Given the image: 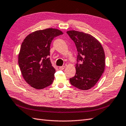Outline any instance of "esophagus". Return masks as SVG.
Wrapping results in <instances>:
<instances>
[{
	"label": "esophagus",
	"instance_id": "34e87169",
	"mask_svg": "<svg viewBox=\"0 0 126 126\" xmlns=\"http://www.w3.org/2000/svg\"><path fill=\"white\" fill-rule=\"evenodd\" d=\"M59 69H60V70H63V69H64L65 68V66H60L59 67Z\"/></svg>",
	"mask_w": 126,
	"mask_h": 126
}]
</instances>
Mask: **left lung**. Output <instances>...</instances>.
Masks as SVG:
<instances>
[{
    "mask_svg": "<svg viewBox=\"0 0 126 126\" xmlns=\"http://www.w3.org/2000/svg\"><path fill=\"white\" fill-rule=\"evenodd\" d=\"M67 33L74 42L78 51L76 73L69 81L81 90L91 89L104 72V50L100 42L91 34L74 30L68 31ZM79 61L80 64L78 63Z\"/></svg>",
    "mask_w": 126,
    "mask_h": 126,
    "instance_id": "left-lung-1",
    "label": "left lung"
}]
</instances>
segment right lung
Returning a JSON list of instances; mask_svg holds the SVG:
<instances>
[{"mask_svg": "<svg viewBox=\"0 0 126 126\" xmlns=\"http://www.w3.org/2000/svg\"><path fill=\"white\" fill-rule=\"evenodd\" d=\"M63 33L55 29L33 32L24 39L18 55L22 75L28 84L37 89L51 85L54 79L55 68L48 56L53 39Z\"/></svg>", "mask_w": 126, "mask_h": 126, "instance_id": "right-lung-1", "label": "right lung"}]
</instances>
